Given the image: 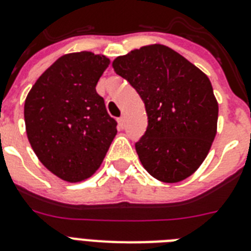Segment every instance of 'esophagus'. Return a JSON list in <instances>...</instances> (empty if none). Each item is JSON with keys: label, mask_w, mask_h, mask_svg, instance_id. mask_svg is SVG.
Masks as SVG:
<instances>
[{"label": "esophagus", "mask_w": 251, "mask_h": 251, "mask_svg": "<svg viewBox=\"0 0 251 251\" xmlns=\"http://www.w3.org/2000/svg\"><path fill=\"white\" fill-rule=\"evenodd\" d=\"M117 122H119L120 129H124V126H125V117H124V116H121V117L117 120Z\"/></svg>", "instance_id": "1"}]
</instances>
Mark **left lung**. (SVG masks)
<instances>
[{"instance_id":"obj_1","label":"left lung","mask_w":251,"mask_h":251,"mask_svg":"<svg viewBox=\"0 0 251 251\" xmlns=\"http://www.w3.org/2000/svg\"><path fill=\"white\" fill-rule=\"evenodd\" d=\"M112 66L145 104L148 126L135 143L143 167L168 184L189 177L217 132L218 103L207 75L162 44L131 50Z\"/></svg>"}]
</instances>
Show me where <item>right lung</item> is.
Returning <instances> with one entry per match:
<instances>
[{
	"instance_id": "obj_1",
	"label": "right lung",
	"mask_w": 251,
	"mask_h": 251,
	"mask_svg": "<svg viewBox=\"0 0 251 251\" xmlns=\"http://www.w3.org/2000/svg\"><path fill=\"white\" fill-rule=\"evenodd\" d=\"M109 60L65 54L31 86L24 106L26 135L39 161L57 177L79 182L100 168L117 132L96 86Z\"/></svg>"
}]
</instances>
